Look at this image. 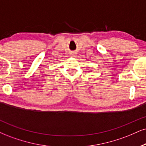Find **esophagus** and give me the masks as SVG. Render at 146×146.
Masks as SVG:
<instances>
[{"label": "esophagus", "instance_id": "esophagus-1", "mask_svg": "<svg viewBox=\"0 0 146 146\" xmlns=\"http://www.w3.org/2000/svg\"><path fill=\"white\" fill-rule=\"evenodd\" d=\"M72 55H72V56H74V55H75V54H72Z\"/></svg>", "mask_w": 146, "mask_h": 146}]
</instances>
